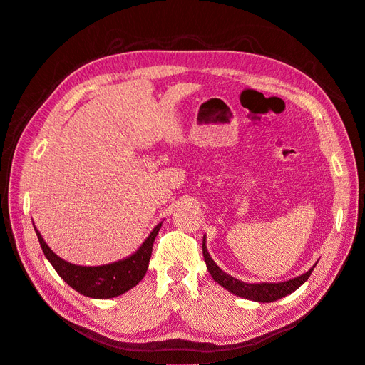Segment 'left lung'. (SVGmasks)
Returning a JSON list of instances; mask_svg holds the SVG:
<instances>
[{
  "mask_svg": "<svg viewBox=\"0 0 365 365\" xmlns=\"http://www.w3.org/2000/svg\"><path fill=\"white\" fill-rule=\"evenodd\" d=\"M202 255H204V261H205V265H207L209 273L212 274L213 280L217 282L222 288L228 289L231 294H234L237 297H242V298L252 299V301H258V303H273V301H276V299H280L283 297L292 294L310 277L313 268L316 267V264H318L316 262L304 274L297 276L287 282L246 283V282H242L239 279L227 274L224 270H220L219 265L212 259L210 253L207 250V246H205V235L202 237Z\"/></svg>",
  "mask_w": 365,
  "mask_h": 365,
  "instance_id": "1",
  "label": "left lung"
}]
</instances>
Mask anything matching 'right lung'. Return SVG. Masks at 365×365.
Here are the masks:
<instances>
[{"mask_svg": "<svg viewBox=\"0 0 365 365\" xmlns=\"http://www.w3.org/2000/svg\"><path fill=\"white\" fill-rule=\"evenodd\" d=\"M161 225L163 222H160V224L152 230L148 239L133 253V255L112 264L97 267L76 265L59 258L56 253L46 245L36 225L34 230L38 237L40 246L44 252V257L52 264L55 272L59 274L62 280L67 282L73 289H76L78 294H82L85 297L107 299L119 297L126 291L133 289L135 284L145 277L152 255L155 237L158 231H160Z\"/></svg>", "mask_w": 365, "mask_h": 365, "instance_id": "right-lung-1", "label": "right lung"}]
</instances>
